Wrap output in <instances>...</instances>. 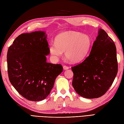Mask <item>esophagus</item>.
<instances>
[{
	"mask_svg": "<svg viewBox=\"0 0 124 124\" xmlns=\"http://www.w3.org/2000/svg\"><path fill=\"white\" fill-rule=\"evenodd\" d=\"M69 67L68 66H66V65H64L63 66V69L64 70H67V69H69Z\"/></svg>",
	"mask_w": 124,
	"mask_h": 124,
	"instance_id": "1",
	"label": "esophagus"
}]
</instances>
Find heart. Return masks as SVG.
Wrapping results in <instances>:
<instances>
[{
    "label": "heart",
    "instance_id": "obj_1",
    "mask_svg": "<svg viewBox=\"0 0 124 124\" xmlns=\"http://www.w3.org/2000/svg\"><path fill=\"white\" fill-rule=\"evenodd\" d=\"M92 44L91 38L88 35L76 32L62 33L57 36L55 43L49 45V52L53 57H61L62 52L69 61L78 62L88 55Z\"/></svg>",
    "mask_w": 124,
    "mask_h": 124
}]
</instances>
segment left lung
Segmentation results:
<instances>
[{"instance_id":"left-lung-1","label":"left lung","mask_w":124,"mask_h":124,"mask_svg":"<svg viewBox=\"0 0 124 124\" xmlns=\"http://www.w3.org/2000/svg\"><path fill=\"white\" fill-rule=\"evenodd\" d=\"M71 69L72 85L80 96L95 99L108 91L117 73L118 63L115 43L104 30H99L89 55Z\"/></svg>"}]
</instances>
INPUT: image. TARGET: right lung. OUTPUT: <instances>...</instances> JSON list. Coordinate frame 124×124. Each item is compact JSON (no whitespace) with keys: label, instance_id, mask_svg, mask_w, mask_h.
Returning a JSON list of instances; mask_svg holds the SVG:
<instances>
[{"label":"right lung","instance_id":"1","mask_svg":"<svg viewBox=\"0 0 124 124\" xmlns=\"http://www.w3.org/2000/svg\"><path fill=\"white\" fill-rule=\"evenodd\" d=\"M49 54L46 35L43 31L20 34L8 48L10 82L29 101L45 99L54 86L56 77L62 71V65L46 62V55Z\"/></svg>","mask_w":124,"mask_h":124}]
</instances>
